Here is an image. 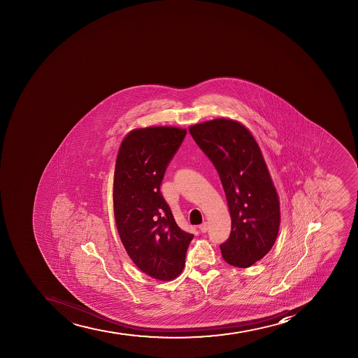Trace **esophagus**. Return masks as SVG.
<instances>
[{
  "label": "esophagus",
  "instance_id": "esophagus-1",
  "mask_svg": "<svg viewBox=\"0 0 358 358\" xmlns=\"http://www.w3.org/2000/svg\"><path fill=\"white\" fill-rule=\"evenodd\" d=\"M199 230L203 232V234H205V232L208 230V224H207V222H203V223H201V224L199 225Z\"/></svg>",
  "mask_w": 358,
  "mask_h": 358
}]
</instances>
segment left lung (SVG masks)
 <instances>
[{
    "instance_id": "obj_1",
    "label": "left lung",
    "mask_w": 358,
    "mask_h": 358,
    "mask_svg": "<svg viewBox=\"0 0 358 358\" xmlns=\"http://www.w3.org/2000/svg\"><path fill=\"white\" fill-rule=\"evenodd\" d=\"M191 136L215 166L231 215V232L221 244L225 262L248 268L275 244L279 198L259 144L237 121L215 119L191 126Z\"/></svg>"
}]
</instances>
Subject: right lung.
I'll return each instance as SVG.
<instances>
[{"mask_svg": "<svg viewBox=\"0 0 358 358\" xmlns=\"http://www.w3.org/2000/svg\"><path fill=\"white\" fill-rule=\"evenodd\" d=\"M187 130L148 127L131 130L117 152L113 182L114 217L133 262L159 280L176 278L193 234L176 224L160 192L169 162Z\"/></svg>", "mask_w": 358, "mask_h": 358, "instance_id": "obj_1", "label": "right lung"}]
</instances>
